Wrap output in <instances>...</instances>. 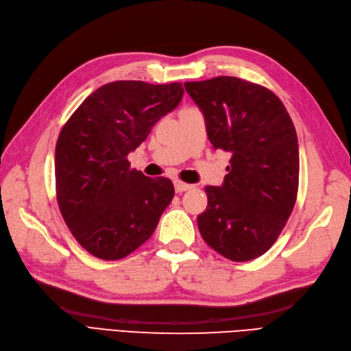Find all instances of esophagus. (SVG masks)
<instances>
[{
  "instance_id": "34e87169",
  "label": "esophagus",
  "mask_w": 351,
  "mask_h": 351,
  "mask_svg": "<svg viewBox=\"0 0 351 351\" xmlns=\"http://www.w3.org/2000/svg\"><path fill=\"white\" fill-rule=\"evenodd\" d=\"M173 184H175L176 193H184V191H187V190H191V189H193V185L185 184V182H182V181H175Z\"/></svg>"
}]
</instances>
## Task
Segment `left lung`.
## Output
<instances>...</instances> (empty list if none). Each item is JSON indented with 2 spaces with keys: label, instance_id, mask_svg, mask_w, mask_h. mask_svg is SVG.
I'll use <instances>...</instances> for the list:
<instances>
[{
  "label": "left lung",
  "instance_id": "8db88e82",
  "mask_svg": "<svg viewBox=\"0 0 351 351\" xmlns=\"http://www.w3.org/2000/svg\"><path fill=\"white\" fill-rule=\"evenodd\" d=\"M184 87L202 111L213 147L232 155L220 187H205L200 235L230 261L255 259L278 240L295 204L294 123L271 90L241 78L217 77Z\"/></svg>",
  "mask_w": 351,
  "mask_h": 351
}]
</instances>
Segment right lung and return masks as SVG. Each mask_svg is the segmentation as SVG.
<instances>
[{"instance_id":"add662e5","label":"right lung","mask_w":351,"mask_h":351,"mask_svg":"<svg viewBox=\"0 0 351 351\" xmlns=\"http://www.w3.org/2000/svg\"><path fill=\"white\" fill-rule=\"evenodd\" d=\"M181 83L114 81L87 96L56 145L57 202L75 240L116 261L147 241L175 196L169 178L131 169L128 154L178 107Z\"/></svg>"}]
</instances>
